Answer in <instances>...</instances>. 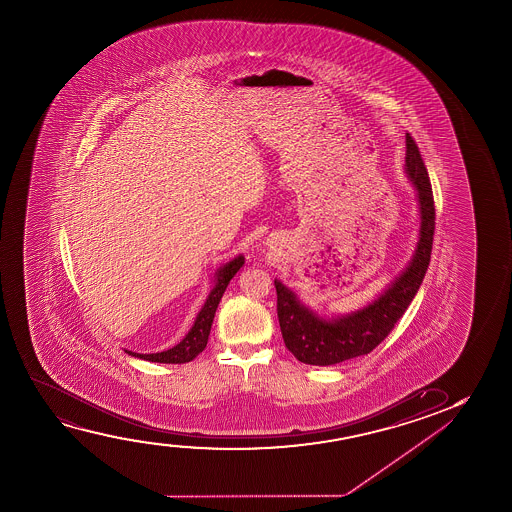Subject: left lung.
<instances>
[{
  "instance_id": "left-lung-1",
  "label": "left lung",
  "mask_w": 512,
  "mask_h": 512,
  "mask_svg": "<svg viewBox=\"0 0 512 512\" xmlns=\"http://www.w3.org/2000/svg\"><path fill=\"white\" fill-rule=\"evenodd\" d=\"M406 173L418 192L420 239L409 266L376 301L350 315L325 320L299 302L295 292L274 280L278 320L288 351L308 365H334L371 353L406 313L425 278L435 231V206L420 148L406 133Z\"/></svg>"
}]
</instances>
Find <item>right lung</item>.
I'll use <instances>...</instances> for the list:
<instances>
[{
  "instance_id": "right-lung-1",
  "label": "right lung",
  "mask_w": 512,
  "mask_h": 512,
  "mask_svg": "<svg viewBox=\"0 0 512 512\" xmlns=\"http://www.w3.org/2000/svg\"><path fill=\"white\" fill-rule=\"evenodd\" d=\"M245 264V257L238 255L236 259H232L231 262H227L225 266L220 267L217 273H215V287L211 288L208 299L204 302L203 308L197 315L196 322L192 325V329L189 330V334L183 337L180 343L169 348V350L161 351V353H133V351H127L129 355L133 357L141 358V360H148V362H159V364H185L190 362L206 348L208 343V336H210L211 323L215 318V311L218 308V302L224 295L225 288L229 285V281L234 278V274L238 273L239 269Z\"/></svg>"
}]
</instances>
